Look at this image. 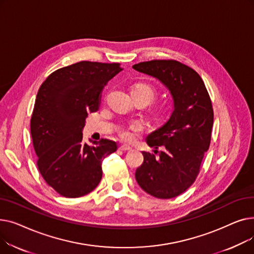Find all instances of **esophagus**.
Here are the masks:
<instances>
[{"label": "esophagus", "instance_id": "esophagus-1", "mask_svg": "<svg viewBox=\"0 0 254 254\" xmlns=\"http://www.w3.org/2000/svg\"><path fill=\"white\" fill-rule=\"evenodd\" d=\"M131 148L129 147V146H127V145H122V146H119V150H122V151H128V150H130Z\"/></svg>", "mask_w": 254, "mask_h": 254}]
</instances>
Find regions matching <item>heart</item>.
I'll list each match as a JSON object with an SVG mask.
<instances>
[{"instance_id": "obj_1", "label": "heart", "mask_w": 254, "mask_h": 254, "mask_svg": "<svg viewBox=\"0 0 254 254\" xmlns=\"http://www.w3.org/2000/svg\"><path fill=\"white\" fill-rule=\"evenodd\" d=\"M131 92H136V93H140V95L144 96L147 101L150 103L155 96V91L154 89L145 83H140V84H136L131 89ZM142 126L139 123H134L131 124L127 128H123L119 130V136L123 140L125 141H131L132 138H134V135L137 134V132H140L142 130Z\"/></svg>"}]
</instances>
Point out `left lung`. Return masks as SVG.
Listing matches in <instances>:
<instances>
[{
  "instance_id": "1",
  "label": "left lung",
  "mask_w": 254,
  "mask_h": 254,
  "mask_svg": "<svg viewBox=\"0 0 254 254\" xmlns=\"http://www.w3.org/2000/svg\"><path fill=\"white\" fill-rule=\"evenodd\" d=\"M136 71L158 79L169 90L174 110L168 122L146 138L158 157L143 151L136 171L141 189L158 198L183 193L194 182L209 149L213 108L205 83L193 69L174 60H154L132 65Z\"/></svg>"
}]
</instances>
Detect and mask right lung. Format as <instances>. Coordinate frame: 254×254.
<instances>
[{"instance_id": "add662e5", "label": "right lung", "mask_w": 254, "mask_h": 254, "mask_svg": "<svg viewBox=\"0 0 254 254\" xmlns=\"http://www.w3.org/2000/svg\"><path fill=\"white\" fill-rule=\"evenodd\" d=\"M123 68L120 64L79 62L51 73L40 86L31 118L37 166L58 193L79 197L100 183L103 159L116 151L114 141L83 143L90 112L99 110L101 92Z\"/></svg>"}]
</instances>
